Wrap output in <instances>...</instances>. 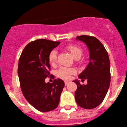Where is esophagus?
<instances>
[{"mask_svg": "<svg viewBox=\"0 0 127 127\" xmlns=\"http://www.w3.org/2000/svg\"><path fill=\"white\" fill-rule=\"evenodd\" d=\"M69 83V81H64L65 85H66H66H68V83Z\"/></svg>", "mask_w": 127, "mask_h": 127, "instance_id": "34e87169", "label": "esophagus"}]
</instances>
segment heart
<instances>
[{"instance_id": "heart-1", "label": "heart", "mask_w": 127, "mask_h": 127, "mask_svg": "<svg viewBox=\"0 0 127 127\" xmlns=\"http://www.w3.org/2000/svg\"><path fill=\"white\" fill-rule=\"evenodd\" d=\"M65 49L69 52L72 56L76 60L80 61V59L83 54L82 48L76 44H69L65 47ZM48 61L51 66H54L58 62V52L53 49L49 53L48 56ZM76 73V70L71 67H60L56 72V74L59 78L63 80H69L73 74Z\"/></svg>"}]
</instances>
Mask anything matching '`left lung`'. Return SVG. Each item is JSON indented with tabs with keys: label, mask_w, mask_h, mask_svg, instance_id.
Listing matches in <instances>:
<instances>
[{
	"label": "left lung",
	"mask_w": 127,
	"mask_h": 127,
	"mask_svg": "<svg viewBox=\"0 0 127 127\" xmlns=\"http://www.w3.org/2000/svg\"><path fill=\"white\" fill-rule=\"evenodd\" d=\"M76 39L85 42L90 51V62L85 70L78 76L87 85H81L74 80L77 90L74 93L76 101L81 107L93 109L103 101L110 84V63L105 47L96 37L82 35Z\"/></svg>",
	"instance_id": "obj_1"
}]
</instances>
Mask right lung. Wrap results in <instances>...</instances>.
<instances>
[{"label":"right lung","mask_w":127,"mask_h":127,"mask_svg":"<svg viewBox=\"0 0 127 127\" xmlns=\"http://www.w3.org/2000/svg\"><path fill=\"white\" fill-rule=\"evenodd\" d=\"M59 41L40 39L29 42L22 51L19 60L18 76L23 95L36 110L50 112L59 105L64 83L55 79L53 83H46L50 75L49 53L60 44Z\"/></svg>","instance_id":"1"}]
</instances>
